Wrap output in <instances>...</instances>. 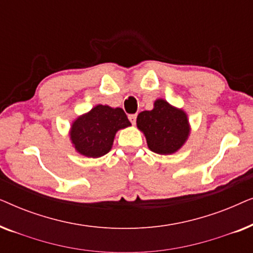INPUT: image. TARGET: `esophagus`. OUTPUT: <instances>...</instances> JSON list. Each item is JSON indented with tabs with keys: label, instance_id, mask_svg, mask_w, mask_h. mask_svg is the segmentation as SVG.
I'll return each instance as SVG.
<instances>
[{
	"label": "esophagus",
	"instance_id": "34e87169",
	"mask_svg": "<svg viewBox=\"0 0 253 253\" xmlns=\"http://www.w3.org/2000/svg\"><path fill=\"white\" fill-rule=\"evenodd\" d=\"M129 120H130V122L132 123V124L136 123V120H137L136 114H131V115H129Z\"/></svg>",
	"mask_w": 253,
	"mask_h": 253
}]
</instances>
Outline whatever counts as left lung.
<instances>
[{
  "mask_svg": "<svg viewBox=\"0 0 253 253\" xmlns=\"http://www.w3.org/2000/svg\"><path fill=\"white\" fill-rule=\"evenodd\" d=\"M137 126L146 137L148 148L165 155L178 151L190 132L186 114L164 99L157 100L152 110H145L138 115Z\"/></svg>",
  "mask_w": 253,
  "mask_h": 253,
  "instance_id": "left-lung-1",
  "label": "left lung"
}]
</instances>
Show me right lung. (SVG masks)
Masks as SVG:
<instances>
[{
  "mask_svg": "<svg viewBox=\"0 0 253 253\" xmlns=\"http://www.w3.org/2000/svg\"><path fill=\"white\" fill-rule=\"evenodd\" d=\"M130 126L122 108L98 105L72 123L70 138L79 153L99 158L110 151L117 131Z\"/></svg>",
  "mask_w": 253,
  "mask_h": 253,
  "instance_id": "right-lung-1",
  "label": "right lung"
}]
</instances>
